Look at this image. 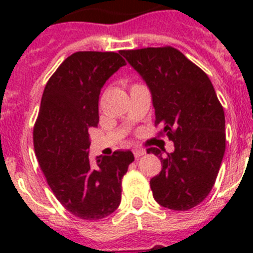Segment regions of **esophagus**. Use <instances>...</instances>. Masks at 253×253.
Here are the masks:
<instances>
[{"label": "esophagus", "mask_w": 253, "mask_h": 253, "mask_svg": "<svg viewBox=\"0 0 253 253\" xmlns=\"http://www.w3.org/2000/svg\"><path fill=\"white\" fill-rule=\"evenodd\" d=\"M132 152H134V156L136 159H139L140 156H143V155H146V150H143L140 147H135L134 150H132Z\"/></svg>", "instance_id": "34e87169"}]
</instances>
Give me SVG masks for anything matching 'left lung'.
I'll return each instance as SVG.
<instances>
[{
	"label": "left lung",
	"mask_w": 253,
	"mask_h": 253,
	"mask_svg": "<svg viewBox=\"0 0 253 253\" xmlns=\"http://www.w3.org/2000/svg\"><path fill=\"white\" fill-rule=\"evenodd\" d=\"M146 81L152 94L155 126L162 125L174 144L151 178L154 198L163 208L185 211L200 205L215 184L226 150L224 111L208 75L170 45L121 52Z\"/></svg>",
	"instance_id": "8db88e82"
}]
</instances>
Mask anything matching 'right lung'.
Masks as SVG:
<instances>
[{
	"label": "right lung",
	"instance_id": "obj_1",
	"mask_svg": "<svg viewBox=\"0 0 253 253\" xmlns=\"http://www.w3.org/2000/svg\"><path fill=\"white\" fill-rule=\"evenodd\" d=\"M126 65L117 52L80 51L49 77L34 126V150L47 184L71 214L85 220L106 218L118 209L122 178L134 155L115 151L89 162V128L98 125L101 87Z\"/></svg>",
	"mask_w": 253,
	"mask_h": 253
}]
</instances>
